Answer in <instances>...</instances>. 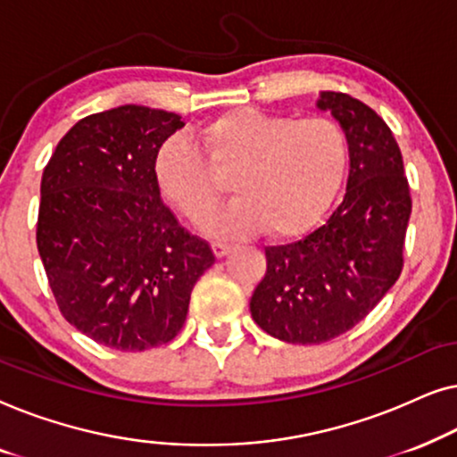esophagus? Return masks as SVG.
I'll list each match as a JSON object with an SVG mask.
<instances>
[{"instance_id": "obj_1", "label": "esophagus", "mask_w": 457, "mask_h": 457, "mask_svg": "<svg viewBox=\"0 0 457 457\" xmlns=\"http://www.w3.org/2000/svg\"><path fill=\"white\" fill-rule=\"evenodd\" d=\"M212 249H214V255H216V258H224V255H228V253H230V249H233V245H230V243L214 241V243H212Z\"/></svg>"}]
</instances>
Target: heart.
<instances>
[{
    "instance_id": "obj_1",
    "label": "heart",
    "mask_w": 457,
    "mask_h": 457,
    "mask_svg": "<svg viewBox=\"0 0 457 457\" xmlns=\"http://www.w3.org/2000/svg\"><path fill=\"white\" fill-rule=\"evenodd\" d=\"M195 141L202 153L179 135L162 143L154 177L166 202L193 222L208 216L220 179L230 177L237 199L204 224L214 237L305 233L333 202L347 166L345 133L324 116L293 120L235 108L199 127Z\"/></svg>"
}]
</instances>
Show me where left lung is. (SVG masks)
<instances>
[{"label": "left lung", "mask_w": 457, "mask_h": 457, "mask_svg": "<svg viewBox=\"0 0 457 457\" xmlns=\"http://www.w3.org/2000/svg\"><path fill=\"white\" fill-rule=\"evenodd\" d=\"M316 108L345 133L347 191L314 233L266 247L249 302L262 330L295 345L327 343L370 314L402 274L411 214L402 152L383 118L347 93L322 91Z\"/></svg>", "instance_id": "1"}]
</instances>
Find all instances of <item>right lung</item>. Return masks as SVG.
Instances as JSON below:
<instances>
[{
  "label": "right lung",
  "instance_id": "obj_1",
  "mask_svg": "<svg viewBox=\"0 0 457 457\" xmlns=\"http://www.w3.org/2000/svg\"><path fill=\"white\" fill-rule=\"evenodd\" d=\"M183 127L174 112L118 105L74 124L43 170L37 247L49 287L62 316L99 345L172 341L216 260L154 177L160 145Z\"/></svg>",
  "mask_w": 457,
  "mask_h": 457
}]
</instances>
